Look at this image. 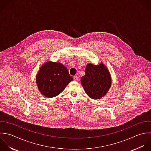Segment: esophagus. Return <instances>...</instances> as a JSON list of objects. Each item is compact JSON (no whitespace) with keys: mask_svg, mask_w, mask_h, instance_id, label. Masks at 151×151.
<instances>
[{"mask_svg":"<svg viewBox=\"0 0 151 151\" xmlns=\"http://www.w3.org/2000/svg\"><path fill=\"white\" fill-rule=\"evenodd\" d=\"M78 79V76H77V75L73 76V80H74L75 81H77Z\"/></svg>","mask_w":151,"mask_h":151,"instance_id":"esophagus-1","label":"esophagus"}]
</instances>
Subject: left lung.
Returning a JSON list of instances; mask_svg holds the SVG:
<instances>
[{
  "instance_id": "obj_1",
  "label": "left lung",
  "mask_w": 151,
  "mask_h": 151,
  "mask_svg": "<svg viewBox=\"0 0 151 151\" xmlns=\"http://www.w3.org/2000/svg\"><path fill=\"white\" fill-rule=\"evenodd\" d=\"M81 82L86 93L92 99H98L105 96L111 88V77L103 63L99 65L89 63Z\"/></svg>"
}]
</instances>
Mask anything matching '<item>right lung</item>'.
Returning <instances> with one entry per match:
<instances>
[{
	"instance_id": "add662e5",
	"label": "right lung",
	"mask_w": 151,
	"mask_h": 151,
	"mask_svg": "<svg viewBox=\"0 0 151 151\" xmlns=\"http://www.w3.org/2000/svg\"><path fill=\"white\" fill-rule=\"evenodd\" d=\"M36 80L41 93L53 98L60 94L73 78L62 63L48 62L40 68Z\"/></svg>"
}]
</instances>
